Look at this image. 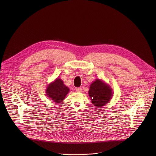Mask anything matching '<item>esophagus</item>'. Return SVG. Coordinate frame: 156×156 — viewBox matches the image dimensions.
<instances>
[{
	"label": "esophagus",
	"mask_w": 156,
	"mask_h": 156,
	"mask_svg": "<svg viewBox=\"0 0 156 156\" xmlns=\"http://www.w3.org/2000/svg\"><path fill=\"white\" fill-rule=\"evenodd\" d=\"M76 92H82V89L80 88H76Z\"/></svg>",
	"instance_id": "obj_1"
}]
</instances>
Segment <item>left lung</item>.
<instances>
[{"mask_svg": "<svg viewBox=\"0 0 156 156\" xmlns=\"http://www.w3.org/2000/svg\"><path fill=\"white\" fill-rule=\"evenodd\" d=\"M88 94L92 104L96 108L105 106L113 96L111 87L98 79L91 83Z\"/></svg>", "mask_w": 156, "mask_h": 156, "instance_id": "1", "label": "left lung"}]
</instances>
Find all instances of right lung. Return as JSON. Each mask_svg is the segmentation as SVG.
Listing matches in <instances>:
<instances>
[{"label":"right lung","instance_id":"obj_1","mask_svg":"<svg viewBox=\"0 0 156 156\" xmlns=\"http://www.w3.org/2000/svg\"><path fill=\"white\" fill-rule=\"evenodd\" d=\"M69 91V89L64 84L63 81L57 78L48 85L45 92L47 96L51 98L54 102L60 103L65 99Z\"/></svg>","mask_w":156,"mask_h":156}]
</instances>
